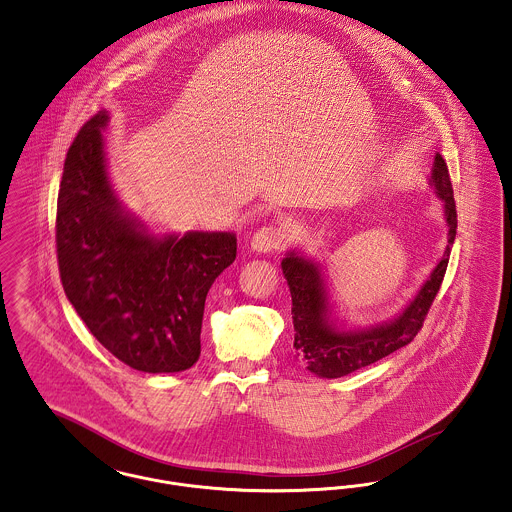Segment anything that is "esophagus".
I'll use <instances>...</instances> for the list:
<instances>
[{
  "label": "esophagus",
  "instance_id": "1",
  "mask_svg": "<svg viewBox=\"0 0 512 512\" xmlns=\"http://www.w3.org/2000/svg\"><path fill=\"white\" fill-rule=\"evenodd\" d=\"M286 241V230L280 224H269L259 228L253 238H251V247L259 253H269V251H276L284 245Z\"/></svg>",
  "mask_w": 512,
  "mask_h": 512
}]
</instances>
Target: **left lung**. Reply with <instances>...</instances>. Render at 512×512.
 Listing matches in <instances>:
<instances>
[{
	"label": "left lung",
	"instance_id": "obj_1",
	"mask_svg": "<svg viewBox=\"0 0 512 512\" xmlns=\"http://www.w3.org/2000/svg\"><path fill=\"white\" fill-rule=\"evenodd\" d=\"M431 185L443 201L449 226V245L431 276L421 286L418 296L392 321L358 329L336 327L331 319L329 294L319 265L301 257L296 251H290L282 259V272L292 294L296 360H300L311 373L325 379L344 377L365 365L383 360L398 348L410 344L420 332L425 315L445 278L456 236V205L451 176L447 162L439 152L435 154L431 170Z\"/></svg>",
	"mask_w": 512,
	"mask_h": 512
}]
</instances>
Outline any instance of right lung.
<instances>
[{
    "label": "right lung",
    "instance_id": "right-lung-1",
    "mask_svg": "<svg viewBox=\"0 0 512 512\" xmlns=\"http://www.w3.org/2000/svg\"><path fill=\"white\" fill-rule=\"evenodd\" d=\"M102 110L73 139L61 176L56 247L67 300L92 336L145 373H178L201 354L209 288L236 259L232 232L156 238L123 207L106 170Z\"/></svg>",
    "mask_w": 512,
    "mask_h": 512
}]
</instances>
